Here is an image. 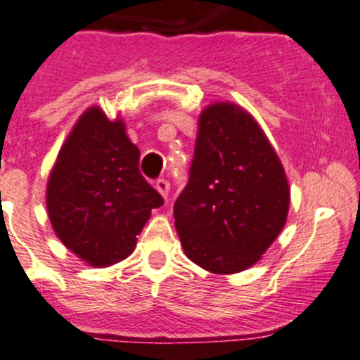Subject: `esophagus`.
<instances>
[{
  "mask_svg": "<svg viewBox=\"0 0 360 360\" xmlns=\"http://www.w3.org/2000/svg\"><path fill=\"white\" fill-rule=\"evenodd\" d=\"M155 189L160 193V196L167 198L169 189H171V184H169V181H166V179H159V181H155Z\"/></svg>",
  "mask_w": 360,
  "mask_h": 360,
  "instance_id": "esophagus-1",
  "label": "esophagus"
}]
</instances>
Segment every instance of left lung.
Wrapping results in <instances>:
<instances>
[{"label": "left lung", "instance_id": "left-lung-1", "mask_svg": "<svg viewBox=\"0 0 360 360\" xmlns=\"http://www.w3.org/2000/svg\"><path fill=\"white\" fill-rule=\"evenodd\" d=\"M289 201L286 171L257 120L230 101L206 106L174 203L186 257L213 274L249 269L286 225Z\"/></svg>", "mask_w": 360, "mask_h": 360}]
</instances>
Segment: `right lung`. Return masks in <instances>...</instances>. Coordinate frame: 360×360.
Here are the masks:
<instances>
[{
	"label": "right lung",
	"instance_id": "add662e5",
	"mask_svg": "<svg viewBox=\"0 0 360 360\" xmlns=\"http://www.w3.org/2000/svg\"><path fill=\"white\" fill-rule=\"evenodd\" d=\"M140 150L122 118L89 106L62 143L45 203L57 238L82 262L110 267L127 259L164 200L143 179Z\"/></svg>",
	"mask_w": 360,
	"mask_h": 360
}]
</instances>
